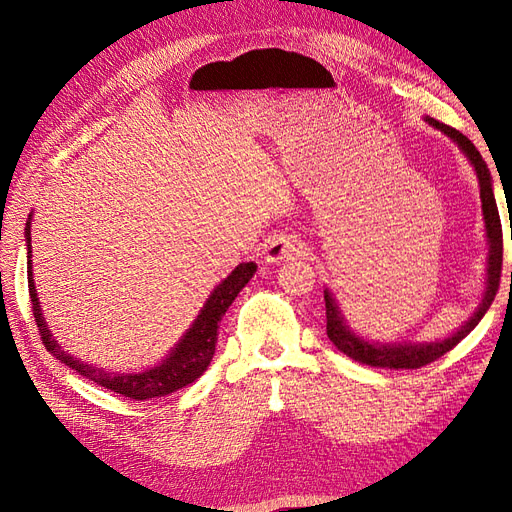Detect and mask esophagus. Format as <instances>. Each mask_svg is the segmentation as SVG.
Here are the masks:
<instances>
[{"mask_svg":"<svg viewBox=\"0 0 512 512\" xmlns=\"http://www.w3.org/2000/svg\"><path fill=\"white\" fill-rule=\"evenodd\" d=\"M305 250L307 247L299 237L277 235L267 243L265 258H267V262H280V260H286L292 256H301V254H305Z\"/></svg>","mask_w":512,"mask_h":512,"instance_id":"34e87169","label":"esophagus"}]
</instances>
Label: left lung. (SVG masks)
<instances>
[{"label": "left lung", "instance_id": "8db88e82", "mask_svg": "<svg viewBox=\"0 0 512 512\" xmlns=\"http://www.w3.org/2000/svg\"><path fill=\"white\" fill-rule=\"evenodd\" d=\"M433 128H438L446 136H451L453 141L461 147V151L466 153L468 160L472 162L478 185H480V200H483V215H485V228H487V239H489V258H487V290L485 297L480 301L478 309L474 316L463 324V327L453 333L451 337L440 339V342H431V344H371L365 342L356 333L348 329V324L339 312V307L333 299V294L329 290H324V305H327V335L331 342L337 346L339 352H344L350 359L359 361L363 365L371 367H389V369H418L425 367L433 361H438L440 356H444L448 350H453L463 337H466L476 324L480 322L487 314L489 305L495 299V292L500 288V277H502V252H504V243H502V222H500V213L498 205H495V196L491 188V173L489 168L480 156L478 149L472 145L468 136H463L459 130L446 126V123H440L436 119L427 117ZM512 224V222H510ZM512 232V230H510ZM510 282H512V271H510Z\"/></svg>", "mask_w": 512, "mask_h": 512}]
</instances>
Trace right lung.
Segmentation results:
<instances>
[{
  "label": "right lung",
  "instance_id": "1",
  "mask_svg": "<svg viewBox=\"0 0 512 512\" xmlns=\"http://www.w3.org/2000/svg\"><path fill=\"white\" fill-rule=\"evenodd\" d=\"M29 220H32V215H29ZM25 241H27V258H32V245H29L32 243V232H29V222L25 226ZM254 273H256L254 262H241V265L211 292V297L207 299L203 309H200V314L194 320L190 331L183 335L177 348L170 352L168 359H164L158 367L141 371V374H108L104 369H98L94 365H87L79 359H74L72 354L61 350V346L51 337V331L46 327L40 312L38 294L34 286V277H32V260H27L29 299H32V312H34V320H36V327L44 348L49 350L57 361L66 363L74 371H79L83 378L94 380L96 384L104 386V389L136 401L175 393L205 374V369L213 359L215 344H218L220 320L226 314L230 303L235 301V297L241 292V288L252 280Z\"/></svg>",
  "mask_w": 512,
  "mask_h": 512
}]
</instances>
